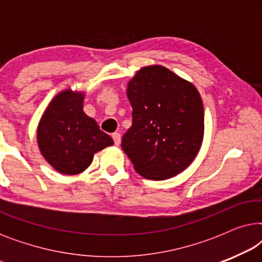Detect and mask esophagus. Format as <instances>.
<instances>
[{
    "mask_svg": "<svg viewBox=\"0 0 262 262\" xmlns=\"http://www.w3.org/2000/svg\"><path fill=\"white\" fill-rule=\"evenodd\" d=\"M112 138L114 141V144H116L117 146L120 144V141H121V135L118 134V132H114V134L112 135Z\"/></svg>",
    "mask_w": 262,
    "mask_h": 262,
    "instance_id": "obj_1",
    "label": "esophagus"
}]
</instances>
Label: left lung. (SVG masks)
<instances>
[{"instance_id": "obj_1", "label": "left lung", "mask_w": 262, "mask_h": 262, "mask_svg": "<svg viewBox=\"0 0 262 262\" xmlns=\"http://www.w3.org/2000/svg\"><path fill=\"white\" fill-rule=\"evenodd\" d=\"M132 125L121 148L138 174L166 180L184 171L204 137V106L191 82L162 66L137 71L127 84Z\"/></svg>"}]
</instances>
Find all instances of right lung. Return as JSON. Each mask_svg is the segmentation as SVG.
<instances>
[{"label": "right lung", "mask_w": 262, "mask_h": 262, "mask_svg": "<svg viewBox=\"0 0 262 262\" xmlns=\"http://www.w3.org/2000/svg\"><path fill=\"white\" fill-rule=\"evenodd\" d=\"M83 93L70 89L58 93L39 121V150L62 174L82 173L92 163L95 152L113 144V139L83 112Z\"/></svg>", "instance_id": "obj_1"}]
</instances>
